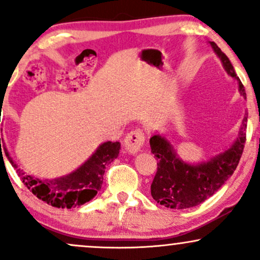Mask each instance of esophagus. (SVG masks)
<instances>
[{"mask_svg":"<svg viewBox=\"0 0 260 260\" xmlns=\"http://www.w3.org/2000/svg\"><path fill=\"white\" fill-rule=\"evenodd\" d=\"M145 143V136L142 129H134L124 138V146L129 154H138Z\"/></svg>","mask_w":260,"mask_h":260,"instance_id":"esophagus-1","label":"esophagus"}]
</instances>
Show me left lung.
Instances as JSON below:
<instances>
[{
	"instance_id": "obj_1",
	"label": "left lung",
	"mask_w": 260,
	"mask_h": 260,
	"mask_svg": "<svg viewBox=\"0 0 260 260\" xmlns=\"http://www.w3.org/2000/svg\"><path fill=\"white\" fill-rule=\"evenodd\" d=\"M215 53L231 77L239 80L240 92L246 96L245 87L236 76L233 64L221 49L211 42ZM247 111L242 120L240 136L234 145L223 154L201 165H187L174 154L172 145L161 136L150 139L151 152L157 160V172L151 183V196L157 203L168 208L185 209L202 203L211 198L223 184L233 176L239 165L246 143Z\"/></svg>"
}]
</instances>
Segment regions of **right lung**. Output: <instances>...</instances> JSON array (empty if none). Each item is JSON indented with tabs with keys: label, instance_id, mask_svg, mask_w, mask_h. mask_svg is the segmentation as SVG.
<instances>
[{
	"label": "right lung",
	"instance_id": "obj_1",
	"mask_svg": "<svg viewBox=\"0 0 260 260\" xmlns=\"http://www.w3.org/2000/svg\"><path fill=\"white\" fill-rule=\"evenodd\" d=\"M121 145L118 142L102 144L92 157L84 162L79 170L67 177L51 181L25 176L24 172L12 161L7 151L6 156L15 168L24 185L32 191L37 199L42 200L53 207L71 208L90 201L102 189L106 166L117 157Z\"/></svg>",
	"mask_w": 260,
	"mask_h": 260
}]
</instances>
